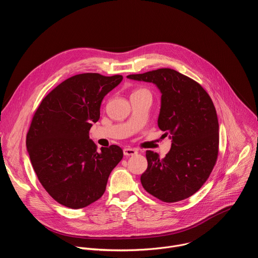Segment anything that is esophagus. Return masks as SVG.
Masks as SVG:
<instances>
[{"label":"esophagus","mask_w":258,"mask_h":258,"mask_svg":"<svg viewBox=\"0 0 258 258\" xmlns=\"http://www.w3.org/2000/svg\"><path fill=\"white\" fill-rule=\"evenodd\" d=\"M123 154L125 156H133V155L138 154V151L136 149H133V148H124L123 149Z\"/></svg>","instance_id":"obj_1"}]
</instances>
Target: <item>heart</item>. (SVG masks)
<instances>
[{
	"instance_id": "heart-1",
	"label": "heart",
	"mask_w": 258,
	"mask_h": 258,
	"mask_svg": "<svg viewBox=\"0 0 258 258\" xmlns=\"http://www.w3.org/2000/svg\"><path fill=\"white\" fill-rule=\"evenodd\" d=\"M139 91H146V90H144V89H140V90H137V91H135V92H139Z\"/></svg>"
}]
</instances>
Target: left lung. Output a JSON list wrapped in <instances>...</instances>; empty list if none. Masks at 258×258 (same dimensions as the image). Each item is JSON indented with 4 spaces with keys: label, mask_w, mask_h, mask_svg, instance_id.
<instances>
[{
    "label": "left lung",
    "mask_w": 258,
    "mask_h": 258,
    "mask_svg": "<svg viewBox=\"0 0 258 258\" xmlns=\"http://www.w3.org/2000/svg\"><path fill=\"white\" fill-rule=\"evenodd\" d=\"M127 79L157 86L161 93L158 126L171 139V148L162 159L146 151L148 167L141 175L142 186L166 203L189 198L207 180L218 155V120L211 98L197 82L170 68Z\"/></svg>",
    "instance_id": "left-lung-1"
}]
</instances>
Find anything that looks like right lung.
Returning <instances> with one entry per match:
<instances>
[{
	"label": "right lung",
	"instance_id": "add662e5",
	"mask_svg": "<svg viewBox=\"0 0 258 258\" xmlns=\"http://www.w3.org/2000/svg\"><path fill=\"white\" fill-rule=\"evenodd\" d=\"M122 76H73L52 90L33 114L26 147L42 186L58 203L84 208L102 197L108 177L122 159L117 145L97 152L89 132L100 118L104 97Z\"/></svg>",
	"mask_w": 258,
	"mask_h": 258
}]
</instances>
